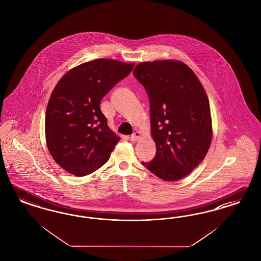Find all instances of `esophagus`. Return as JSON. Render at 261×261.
Instances as JSON below:
<instances>
[{"instance_id": "1", "label": "esophagus", "mask_w": 261, "mask_h": 261, "mask_svg": "<svg viewBox=\"0 0 261 261\" xmlns=\"http://www.w3.org/2000/svg\"><path fill=\"white\" fill-rule=\"evenodd\" d=\"M141 137H142V133L140 131H136L135 133L130 137V140L132 142H137L138 140H140Z\"/></svg>"}]
</instances>
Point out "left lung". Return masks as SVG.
I'll return each instance as SVG.
<instances>
[{
    "mask_svg": "<svg viewBox=\"0 0 261 261\" xmlns=\"http://www.w3.org/2000/svg\"><path fill=\"white\" fill-rule=\"evenodd\" d=\"M133 75L147 92L152 162L144 163L165 181H177L202 162L212 141V118L206 92L186 63L156 60L136 65Z\"/></svg>",
    "mask_w": 261,
    "mask_h": 261,
    "instance_id": "left-lung-1",
    "label": "left lung"
}]
</instances>
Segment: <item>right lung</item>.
I'll list each match as a JSON object with an SVG mask.
<instances>
[{"instance_id": "right-lung-1", "label": "right lung", "mask_w": 261, "mask_h": 261, "mask_svg": "<svg viewBox=\"0 0 261 261\" xmlns=\"http://www.w3.org/2000/svg\"><path fill=\"white\" fill-rule=\"evenodd\" d=\"M134 65L97 59L73 67L57 83L46 109V144L64 171L84 176L108 161L120 138L110 129L100 101Z\"/></svg>"}]
</instances>
